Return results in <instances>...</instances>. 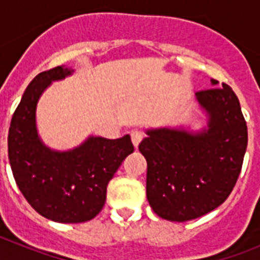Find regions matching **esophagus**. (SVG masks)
<instances>
[{"mask_svg":"<svg viewBox=\"0 0 260 260\" xmlns=\"http://www.w3.org/2000/svg\"><path fill=\"white\" fill-rule=\"evenodd\" d=\"M142 139H143V134H142L141 132H137V130L132 132V142H133V144H134L135 148L139 146V143L142 142Z\"/></svg>","mask_w":260,"mask_h":260,"instance_id":"34e87169","label":"esophagus"}]
</instances>
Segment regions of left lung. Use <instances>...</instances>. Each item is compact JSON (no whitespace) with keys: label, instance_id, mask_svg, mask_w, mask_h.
I'll use <instances>...</instances> for the list:
<instances>
[{"label":"left lung","instance_id":"left-lung-1","mask_svg":"<svg viewBox=\"0 0 260 260\" xmlns=\"http://www.w3.org/2000/svg\"><path fill=\"white\" fill-rule=\"evenodd\" d=\"M195 99L207 114V127L146 130L139 151L147 160V199L157 216L187 221L217 208L233 190L247 147V126L240 102L228 84Z\"/></svg>","mask_w":260,"mask_h":260}]
</instances>
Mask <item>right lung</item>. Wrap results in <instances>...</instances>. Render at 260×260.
I'll use <instances>...</instances> for the list:
<instances>
[{
  "label": "right lung",
  "mask_w": 260,
  "mask_h": 260,
  "mask_svg": "<svg viewBox=\"0 0 260 260\" xmlns=\"http://www.w3.org/2000/svg\"><path fill=\"white\" fill-rule=\"evenodd\" d=\"M73 69L43 71L31 80L9 128V160L18 187L31 207L57 222H84L104 207L107 186L125 157L134 152L130 135L118 139L88 137L80 146L56 151L45 146L36 127V107L52 82Z\"/></svg>",
  "instance_id": "right-lung-1"
}]
</instances>
